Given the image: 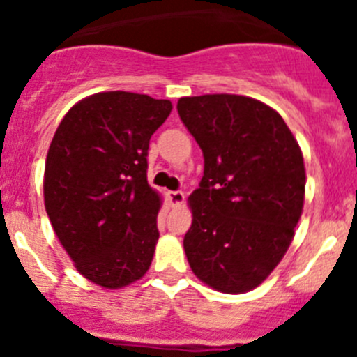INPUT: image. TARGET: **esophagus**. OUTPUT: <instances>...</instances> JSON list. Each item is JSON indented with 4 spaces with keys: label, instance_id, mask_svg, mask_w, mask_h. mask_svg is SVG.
<instances>
[{
    "label": "esophagus",
    "instance_id": "34e87169",
    "mask_svg": "<svg viewBox=\"0 0 357 357\" xmlns=\"http://www.w3.org/2000/svg\"><path fill=\"white\" fill-rule=\"evenodd\" d=\"M169 202H172L173 207H181L185 200V195L182 191H169L168 193Z\"/></svg>",
    "mask_w": 357,
    "mask_h": 357
}]
</instances>
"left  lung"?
<instances>
[{
  "label": "left lung",
  "mask_w": 357,
  "mask_h": 357,
  "mask_svg": "<svg viewBox=\"0 0 357 357\" xmlns=\"http://www.w3.org/2000/svg\"><path fill=\"white\" fill-rule=\"evenodd\" d=\"M204 151L184 250L195 275L216 291L257 288L284 257L302 216V150L277 110L239 94L178 100Z\"/></svg>",
  "instance_id": "left-lung-1"
}]
</instances>
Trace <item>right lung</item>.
<instances>
[{"label":"right lung","mask_w":357,"mask_h":357,"mask_svg":"<svg viewBox=\"0 0 357 357\" xmlns=\"http://www.w3.org/2000/svg\"><path fill=\"white\" fill-rule=\"evenodd\" d=\"M173 105L109 91L68 110L44 166V207L75 268L118 289L150 268L160 195L148 185V144Z\"/></svg>","instance_id":"1"}]
</instances>
